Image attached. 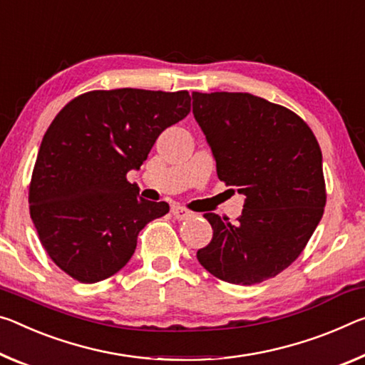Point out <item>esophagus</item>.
Segmentation results:
<instances>
[{"label":"esophagus","instance_id":"34e87169","mask_svg":"<svg viewBox=\"0 0 365 365\" xmlns=\"http://www.w3.org/2000/svg\"><path fill=\"white\" fill-rule=\"evenodd\" d=\"M172 214H173V216H175L177 219H180V221H183V219H188V217L193 216L192 211H188L187 207H183V206H180V205H173V206H172Z\"/></svg>","mask_w":365,"mask_h":365}]
</instances>
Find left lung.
I'll list each match as a JSON object with an SVG mask.
<instances>
[{"label": "left lung", "mask_w": 365, "mask_h": 365, "mask_svg": "<svg viewBox=\"0 0 365 365\" xmlns=\"http://www.w3.org/2000/svg\"><path fill=\"white\" fill-rule=\"evenodd\" d=\"M192 97L219 180L245 198L235 222L205 214L212 240L196 258L219 279L258 284L286 269L320 222L327 203L320 146L302 118L262 97Z\"/></svg>", "instance_id": "left-lung-1"}]
</instances>
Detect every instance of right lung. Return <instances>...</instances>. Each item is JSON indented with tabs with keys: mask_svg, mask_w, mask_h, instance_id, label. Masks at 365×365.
<instances>
[{
	"mask_svg": "<svg viewBox=\"0 0 365 365\" xmlns=\"http://www.w3.org/2000/svg\"><path fill=\"white\" fill-rule=\"evenodd\" d=\"M190 112L187 91H92L51 121L29 187L31 217L48 257L81 282L110 277L130 262L140 230L169 212L136 183L155 140Z\"/></svg>",
	"mask_w": 365,
	"mask_h": 365,
	"instance_id": "add662e5",
	"label": "right lung"
}]
</instances>
